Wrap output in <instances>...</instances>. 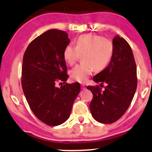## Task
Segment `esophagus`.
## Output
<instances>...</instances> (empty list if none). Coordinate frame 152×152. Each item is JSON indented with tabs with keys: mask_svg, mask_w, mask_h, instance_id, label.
<instances>
[{
	"mask_svg": "<svg viewBox=\"0 0 152 152\" xmlns=\"http://www.w3.org/2000/svg\"><path fill=\"white\" fill-rule=\"evenodd\" d=\"M81 89H82V90H85V89H86V86H85V85H81Z\"/></svg>",
	"mask_w": 152,
	"mask_h": 152,
	"instance_id": "34e87169",
	"label": "esophagus"
}]
</instances>
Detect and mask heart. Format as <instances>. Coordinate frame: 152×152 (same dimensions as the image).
Instances as JSON below:
<instances>
[{"instance_id": "heart-1", "label": "heart", "mask_w": 152, "mask_h": 152, "mask_svg": "<svg viewBox=\"0 0 152 152\" xmlns=\"http://www.w3.org/2000/svg\"><path fill=\"white\" fill-rule=\"evenodd\" d=\"M115 50L113 41L101 35L86 34L80 36L76 45H68L65 48L63 56L65 61L73 65L83 55L84 62L70 70V77L73 81L85 83L94 68L99 71L104 69L111 61Z\"/></svg>"}]
</instances>
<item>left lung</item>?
Masks as SVG:
<instances>
[{
  "label": "left lung",
  "instance_id": "8db88e82",
  "mask_svg": "<svg viewBox=\"0 0 152 152\" xmlns=\"http://www.w3.org/2000/svg\"><path fill=\"white\" fill-rule=\"evenodd\" d=\"M115 50L110 63L93 77L103 86H87L93 94L91 114L98 122L111 124L118 120L129 108L137 87V66L132 50L125 39L114 37Z\"/></svg>",
  "mask_w": 152,
  "mask_h": 152
}]
</instances>
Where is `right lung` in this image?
Masks as SVG:
<instances>
[{"mask_svg":"<svg viewBox=\"0 0 152 152\" xmlns=\"http://www.w3.org/2000/svg\"><path fill=\"white\" fill-rule=\"evenodd\" d=\"M69 42L66 32L49 30L34 39L23 55V92L34 115L49 126L60 125L69 118L80 92V83H65L69 76L63 52ZM58 81L64 85L56 87Z\"/></svg>","mask_w":152,"mask_h":152,"instance_id":"obj_1","label":"right lung"}]
</instances>
